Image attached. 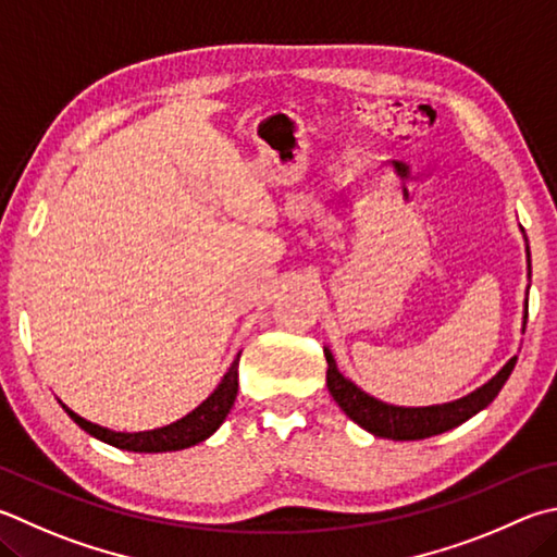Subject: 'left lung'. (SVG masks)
<instances>
[{
  "label": "left lung",
  "instance_id": "obj_1",
  "mask_svg": "<svg viewBox=\"0 0 557 557\" xmlns=\"http://www.w3.org/2000/svg\"><path fill=\"white\" fill-rule=\"evenodd\" d=\"M323 356H326V362H329V370H326L329 392L331 397L338 401V407L346 411L358 426L375 433L380 438H392V441H421V438L438 436V433H446L455 426H460L462 421H468L484 407H490L492 399L497 397L499 389L504 387V382L509 380L513 366H517V358H511L487 384H482L478 392H472L458 401L438 404V407L407 409V407H392V404H384L375 397H370V394L358 389L356 384L341 375L329 350H323Z\"/></svg>",
  "mask_w": 557,
  "mask_h": 557
}]
</instances>
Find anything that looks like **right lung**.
Segmentation results:
<instances>
[{
  "mask_svg": "<svg viewBox=\"0 0 557 557\" xmlns=\"http://www.w3.org/2000/svg\"><path fill=\"white\" fill-rule=\"evenodd\" d=\"M238 358L234 360V366L228 368L224 380H221V384L207 401H201L199 407L191 413H187L185 419L170 423V426H163V429L140 431V433H116V431L97 426V423H89L83 417H77V413L70 411L65 404L63 409L79 429L89 433V436L104 441L109 446L121 448V450L165 453V450H182V448L197 446V443L209 438L211 433L221 426V421L226 419V413L231 411V407H234L236 394H238Z\"/></svg>",
  "mask_w": 557,
  "mask_h": 557,
  "instance_id": "add662e5",
  "label": "right lung"
}]
</instances>
